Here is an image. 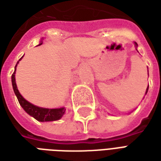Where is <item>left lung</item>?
<instances>
[{
    "instance_id": "left-lung-1",
    "label": "left lung",
    "mask_w": 161,
    "mask_h": 161,
    "mask_svg": "<svg viewBox=\"0 0 161 161\" xmlns=\"http://www.w3.org/2000/svg\"><path fill=\"white\" fill-rule=\"evenodd\" d=\"M135 46L137 47L138 46V45H137V43L135 42ZM147 72H148V70H147ZM147 91H148V86H147V91H146V94H147Z\"/></svg>"
}]
</instances>
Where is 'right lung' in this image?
<instances>
[{
    "instance_id": "right-lung-1",
    "label": "right lung",
    "mask_w": 161,
    "mask_h": 161,
    "mask_svg": "<svg viewBox=\"0 0 161 161\" xmlns=\"http://www.w3.org/2000/svg\"><path fill=\"white\" fill-rule=\"evenodd\" d=\"M40 45H42V40L40 41ZM20 58V59H21ZM19 59V60H20ZM19 61L17 62V64L19 63ZM16 66L15 65V70L14 72L12 75V84H13V89L14 91V94L17 97V99L19 101L20 106L24 108V110L30 115L31 116H33V118H35L37 121H57V120H59L63 115L64 114L65 111V108H41V107H38L36 105L32 104L31 103L28 101H26L25 98L23 97L21 95L19 94V91L17 89V85L15 83V70H16Z\"/></svg>"
}]
</instances>
